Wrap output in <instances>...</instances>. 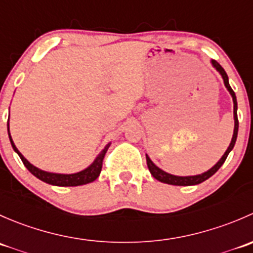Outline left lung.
Segmentation results:
<instances>
[{
    "instance_id": "left-lung-1",
    "label": "left lung",
    "mask_w": 253,
    "mask_h": 253,
    "mask_svg": "<svg viewBox=\"0 0 253 253\" xmlns=\"http://www.w3.org/2000/svg\"><path fill=\"white\" fill-rule=\"evenodd\" d=\"M211 65H213V67L215 68L216 71H218L219 73L221 75V77H223V81H224V84H225L226 89L229 90V93L231 94V96H233V101H234V121H235V126H234V134H233V138H231V142H230V145L228 147V149H226V152L224 153L223 157L220 158V160H219L218 163H216L215 165H214L211 169H209L208 171L203 172V174H200V175H195V176H176V175H171V174H168V172H165L164 170L159 169V168L157 167V165L154 164V163L150 160V158L148 157V155H145V158H147V165H148V169H149L150 174L153 175V177L157 178L158 181H160V182H164V183H169V185H175V186H192V185H198V183L203 182V181H206L207 178H209L211 176H213L215 174L216 171H218L219 169H220L221 165L224 164V162L226 160V158H228L229 153L233 150L234 145H235V142H236V138H237V131H239V120H237V101H236V95L235 93H234V90L231 89L230 84H229V78H228V75H226V72L224 71V68L221 67L220 65H219L216 61H211Z\"/></svg>"
}]
</instances>
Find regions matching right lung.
<instances>
[{
    "mask_svg": "<svg viewBox=\"0 0 253 253\" xmlns=\"http://www.w3.org/2000/svg\"><path fill=\"white\" fill-rule=\"evenodd\" d=\"M7 129H8V136H9V141H11L12 147H13L14 152L19 155V158L22 159L23 164L25 165V168H27V169L29 170V171L35 176V177L39 178V180L44 181V182L50 183V185H53V186H62V187H65V186L85 185V183L93 182L94 180H96V178H98V176L100 175L101 168H103L104 157H105L106 152H108L109 147H110V144H111V143L106 144V147L101 150L100 154L95 158V160H94V162L91 163V164L89 165L86 169L82 170V171H79V172H76V174H55V172H47V171H44V170H42V169H38L37 167H34L33 164H30V163L28 162L24 157H23L22 153L17 149V147L14 145L13 141H12L11 133H9V125L8 124H7Z\"/></svg>",
    "mask_w": 253,
    "mask_h": 253,
    "instance_id": "right-lung-1",
    "label": "right lung"
}]
</instances>
